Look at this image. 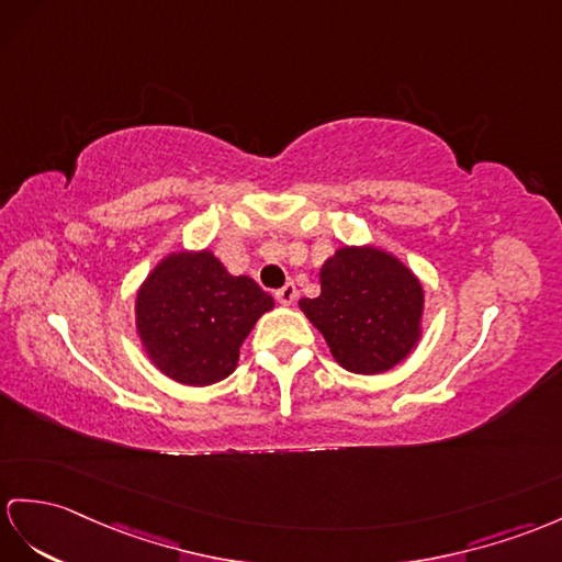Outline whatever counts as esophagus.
Instances as JSON below:
<instances>
[{
  "mask_svg": "<svg viewBox=\"0 0 562 562\" xmlns=\"http://www.w3.org/2000/svg\"><path fill=\"white\" fill-rule=\"evenodd\" d=\"M295 297H297V291H295V283H293V281H289V283L283 285V289L277 291V300H279L281 305H285V307L293 305Z\"/></svg>",
  "mask_w": 562,
  "mask_h": 562,
  "instance_id": "esophagus-1",
  "label": "esophagus"
}]
</instances>
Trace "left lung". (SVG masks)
Wrapping results in <instances>:
<instances>
[{"instance_id":"1","label":"left lung","mask_w":562,"mask_h":562,"mask_svg":"<svg viewBox=\"0 0 562 562\" xmlns=\"http://www.w3.org/2000/svg\"><path fill=\"white\" fill-rule=\"evenodd\" d=\"M319 285V297H303L300 310L348 372L384 374L417 348L424 285L393 252L344 245L322 265Z\"/></svg>"}]
</instances>
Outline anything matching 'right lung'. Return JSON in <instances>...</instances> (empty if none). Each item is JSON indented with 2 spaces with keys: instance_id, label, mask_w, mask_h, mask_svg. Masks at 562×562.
I'll use <instances>...</instances> for the list:
<instances>
[{
  "instance_id": "1",
  "label": "right lung",
  "mask_w": 562,
  "mask_h": 562,
  "mask_svg": "<svg viewBox=\"0 0 562 562\" xmlns=\"http://www.w3.org/2000/svg\"><path fill=\"white\" fill-rule=\"evenodd\" d=\"M273 297L234 277L212 250L169 252L135 293V334L164 376L210 386L238 367L240 346Z\"/></svg>"
}]
</instances>
